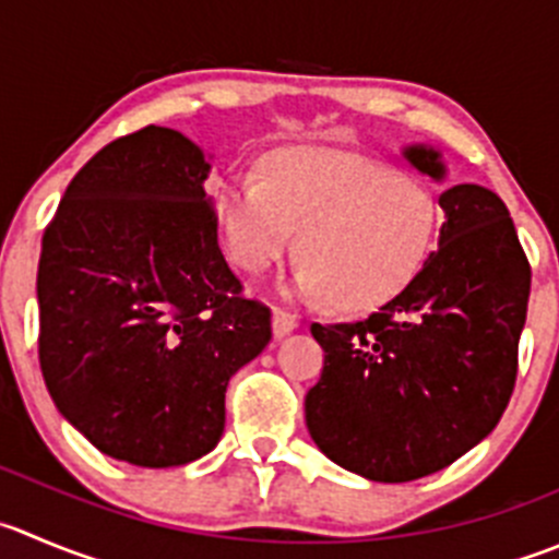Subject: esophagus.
Instances as JSON below:
<instances>
[{
    "label": "esophagus",
    "mask_w": 559,
    "mask_h": 559,
    "mask_svg": "<svg viewBox=\"0 0 559 559\" xmlns=\"http://www.w3.org/2000/svg\"><path fill=\"white\" fill-rule=\"evenodd\" d=\"M300 328V317L292 311H286V308L275 306L273 308V335L275 338H284V335H289L292 330Z\"/></svg>",
    "instance_id": "obj_1"
}]
</instances>
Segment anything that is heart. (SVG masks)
Wrapping results in <instances>:
<instances>
[{
	"mask_svg": "<svg viewBox=\"0 0 559 559\" xmlns=\"http://www.w3.org/2000/svg\"><path fill=\"white\" fill-rule=\"evenodd\" d=\"M218 202L226 246L246 273L278 262L297 229V289L338 311L393 300L440 235V207L420 182L338 150H278L264 160V180L226 177Z\"/></svg>",
	"mask_w": 559,
	"mask_h": 559,
	"instance_id": "obj_1",
	"label": "heart"
}]
</instances>
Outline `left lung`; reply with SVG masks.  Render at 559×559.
<instances>
[{"label": "left lung", "mask_w": 559, "mask_h": 559, "mask_svg": "<svg viewBox=\"0 0 559 559\" xmlns=\"http://www.w3.org/2000/svg\"><path fill=\"white\" fill-rule=\"evenodd\" d=\"M442 177L435 150H406ZM440 248L379 311L311 324L324 349L306 424L328 459L379 484L448 467L500 424L519 371L530 270L506 202L489 188L440 197Z\"/></svg>", "instance_id": "obj_1"}]
</instances>
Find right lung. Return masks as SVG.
Wrapping results in <instances>:
<instances>
[{"instance_id":"obj_1","label":"right lung","mask_w":559,"mask_h":559,"mask_svg":"<svg viewBox=\"0 0 559 559\" xmlns=\"http://www.w3.org/2000/svg\"><path fill=\"white\" fill-rule=\"evenodd\" d=\"M210 171L213 153L147 124L86 160L43 231L48 393L97 451L139 467L213 451L231 373L273 335L221 253Z\"/></svg>"}]
</instances>
